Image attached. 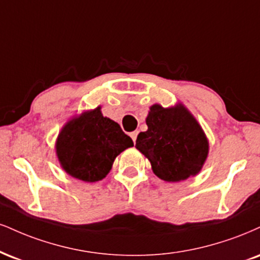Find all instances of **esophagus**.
Segmentation results:
<instances>
[{"mask_svg":"<svg viewBox=\"0 0 260 260\" xmlns=\"http://www.w3.org/2000/svg\"><path fill=\"white\" fill-rule=\"evenodd\" d=\"M129 136H131V138L133 139V142L136 143V140H137V137H138V131H134V132L131 133Z\"/></svg>","mask_w":260,"mask_h":260,"instance_id":"esophagus-1","label":"esophagus"}]
</instances>
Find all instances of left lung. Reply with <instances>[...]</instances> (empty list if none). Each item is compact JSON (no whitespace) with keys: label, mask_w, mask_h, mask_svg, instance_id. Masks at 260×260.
Listing matches in <instances>:
<instances>
[{"label":"left lung","mask_w":260,"mask_h":260,"mask_svg":"<svg viewBox=\"0 0 260 260\" xmlns=\"http://www.w3.org/2000/svg\"><path fill=\"white\" fill-rule=\"evenodd\" d=\"M148 131L140 132L136 148L151 162L154 173L166 181H180L199 173L208 154L202 128L183 105L150 108Z\"/></svg>","instance_id":"left-lung-1"}]
</instances>
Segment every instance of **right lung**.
Here are the masks:
<instances>
[{"mask_svg": "<svg viewBox=\"0 0 260 260\" xmlns=\"http://www.w3.org/2000/svg\"><path fill=\"white\" fill-rule=\"evenodd\" d=\"M131 146L133 140L120 124L103 116L96 108L62 128L57 140V155L70 176L93 183L102 180L116 156Z\"/></svg>", "mask_w": 260, "mask_h": 260, "instance_id": "add662e5", "label": "right lung"}]
</instances>
